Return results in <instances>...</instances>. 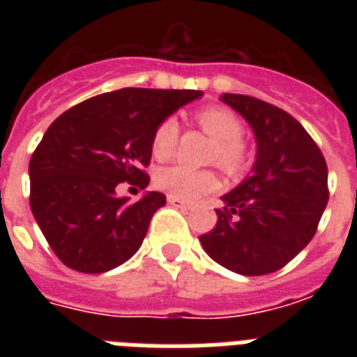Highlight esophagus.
<instances>
[{
    "mask_svg": "<svg viewBox=\"0 0 357 357\" xmlns=\"http://www.w3.org/2000/svg\"><path fill=\"white\" fill-rule=\"evenodd\" d=\"M167 202L170 204V206L174 207H181V209H190L192 207V204L190 202H185V200H179V198H176V196H167Z\"/></svg>",
    "mask_w": 357,
    "mask_h": 357,
    "instance_id": "34e87169",
    "label": "esophagus"
}]
</instances>
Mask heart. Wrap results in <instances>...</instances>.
<instances>
[{"instance_id": "obj_1", "label": "heart", "mask_w": 357, "mask_h": 357, "mask_svg": "<svg viewBox=\"0 0 357 357\" xmlns=\"http://www.w3.org/2000/svg\"><path fill=\"white\" fill-rule=\"evenodd\" d=\"M196 123L207 137H211L213 144L209 148V161L229 174L241 172L246 167L248 153L243 139V123L231 111L222 107H207L196 114ZM179 126L176 119H165L153 131L151 151L159 161H165L172 155L178 144ZM155 185L161 190L176 196L179 200L190 202L211 192L218 187L217 174L211 168H190L185 165H172L157 170Z\"/></svg>"}]
</instances>
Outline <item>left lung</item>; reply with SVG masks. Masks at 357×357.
I'll list each match as a JSON object with an SVG mask.
<instances>
[{
    "mask_svg": "<svg viewBox=\"0 0 357 357\" xmlns=\"http://www.w3.org/2000/svg\"><path fill=\"white\" fill-rule=\"evenodd\" d=\"M257 140L254 174L222 196L217 226L200 235L207 255L243 276L280 271L315 235L328 204V167L304 126L283 109L222 94Z\"/></svg>",
    "mask_w": 357,
    "mask_h": 357,
    "instance_id": "obj_1",
    "label": "left lung"
}]
</instances>
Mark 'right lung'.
Returning a JSON list of instances; mask_svg holds the SVG:
<instances>
[{
	"label": "right lung",
	"mask_w": 357,
	"mask_h": 357,
	"mask_svg": "<svg viewBox=\"0 0 357 357\" xmlns=\"http://www.w3.org/2000/svg\"><path fill=\"white\" fill-rule=\"evenodd\" d=\"M202 91L120 89L77 103L47 128L29 161L33 217L59 259L100 274L140 248L162 192L120 198L123 181L146 189L153 131Z\"/></svg>",
	"instance_id": "obj_1"
}]
</instances>
